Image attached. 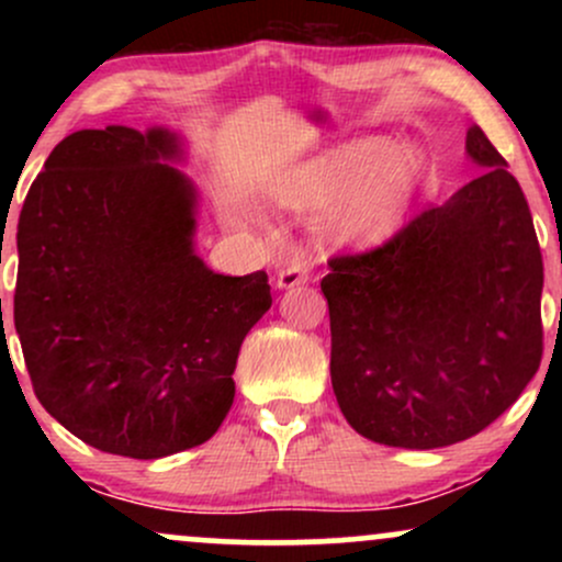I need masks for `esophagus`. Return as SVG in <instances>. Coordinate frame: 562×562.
I'll use <instances>...</instances> for the list:
<instances>
[{
	"label": "esophagus",
	"mask_w": 562,
	"mask_h": 562,
	"mask_svg": "<svg viewBox=\"0 0 562 562\" xmlns=\"http://www.w3.org/2000/svg\"><path fill=\"white\" fill-rule=\"evenodd\" d=\"M306 280H308V263L303 261L301 256H295L293 261H288L285 267L277 272V288H280V290L303 285Z\"/></svg>",
	"instance_id": "obj_1"
}]
</instances>
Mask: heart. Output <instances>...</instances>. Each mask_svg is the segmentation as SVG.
<instances>
[{
	"instance_id": "1",
	"label": "heart",
	"mask_w": 562,
	"mask_h": 562,
	"mask_svg": "<svg viewBox=\"0 0 562 562\" xmlns=\"http://www.w3.org/2000/svg\"><path fill=\"white\" fill-rule=\"evenodd\" d=\"M425 156L412 142L357 137L327 147L282 184L299 211H330L327 227L346 243H380L402 227L423 182Z\"/></svg>"
}]
</instances>
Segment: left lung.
Returning <instances> with one entry per match:
<instances>
[{"label":"left lung","instance_id":"1","mask_svg":"<svg viewBox=\"0 0 562 562\" xmlns=\"http://www.w3.org/2000/svg\"><path fill=\"white\" fill-rule=\"evenodd\" d=\"M481 177L425 209L389 243L335 256L330 378L357 434L438 449L492 425L541 362L544 263L518 179L479 126Z\"/></svg>","mask_w":562,"mask_h":562}]
</instances>
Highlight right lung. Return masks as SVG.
Instances as JSON below:
<instances>
[{
	"label": "right lung",
	"mask_w": 562,
	"mask_h": 562,
	"mask_svg": "<svg viewBox=\"0 0 562 562\" xmlns=\"http://www.w3.org/2000/svg\"><path fill=\"white\" fill-rule=\"evenodd\" d=\"M182 156L164 126L81 128L18 218L15 330L36 398L83 443L132 460L216 434L245 335L272 306L267 272L216 274L195 254Z\"/></svg>",
	"instance_id": "1"
}]
</instances>
